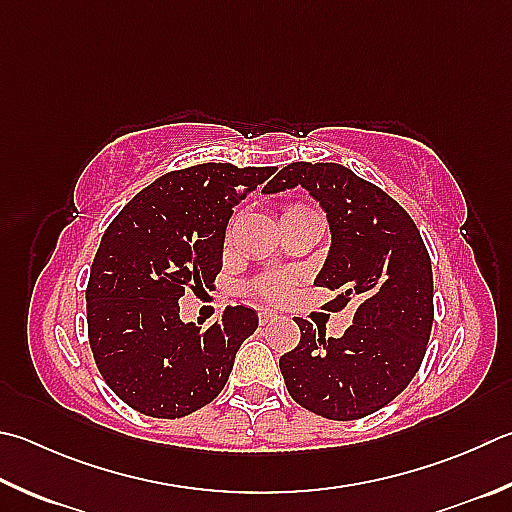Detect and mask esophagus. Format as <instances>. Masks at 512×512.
<instances>
[{
    "instance_id": "esophagus-1",
    "label": "esophagus",
    "mask_w": 512,
    "mask_h": 512,
    "mask_svg": "<svg viewBox=\"0 0 512 512\" xmlns=\"http://www.w3.org/2000/svg\"><path fill=\"white\" fill-rule=\"evenodd\" d=\"M277 320H280V315H277L275 311H268V309L259 311V324H271V322H277Z\"/></svg>"
}]
</instances>
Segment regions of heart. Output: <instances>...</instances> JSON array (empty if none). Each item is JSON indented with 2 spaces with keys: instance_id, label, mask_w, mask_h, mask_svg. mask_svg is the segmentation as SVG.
Returning <instances> with one entry per match:
<instances>
[{
  "instance_id": "b5f03b06",
  "label": "heart",
  "mask_w": 512,
  "mask_h": 512,
  "mask_svg": "<svg viewBox=\"0 0 512 512\" xmlns=\"http://www.w3.org/2000/svg\"><path fill=\"white\" fill-rule=\"evenodd\" d=\"M302 208H288L284 215H291V212H300ZM291 286H293V280L288 275H268L262 280V284H259V295L264 297V300H271V302H277V300H284V297L291 293Z\"/></svg>"
}]
</instances>
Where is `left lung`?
<instances>
[{
    "mask_svg": "<svg viewBox=\"0 0 512 512\" xmlns=\"http://www.w3.org/2000/svg\"><path fill=\"white\" fill-rule=\"evenodd\" d=\"M300 185L331 232L315 284L338 291L329 309L356 302L342 338L297 320L300 345L280 358L288 394L313 414L353 421L378 412L421 367L434 320L432 264L412 217L374 183L340 163H291L264 194Z\"/></svg>",
    "mask_w": 512,
    "mask_h": 512,
    "instance_id": "left-lung-1",
    "label": "left lung"
}]
</instances>
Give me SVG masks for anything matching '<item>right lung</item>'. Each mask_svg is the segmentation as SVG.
Masks as SVG:
<instances>
[{"mask_svg": "<svg viewBox=\"0 0 512 512\" xmlns=\"http://www.w3.org/2000/svg\"><path fill=\"white\" fill-rule=\"evenodd\" d=\"M275 167L201 163L163 174L111 221L87 286L89 345L120 401L181 418L215 401L257 313L228 306L201 331L181 320L185 291L215 286L232 208Z\"/></svg>", "mask_w": 512, "mask_h": 512, "instance_id": "add662e5", "label": "right lung"}]
</instances>
